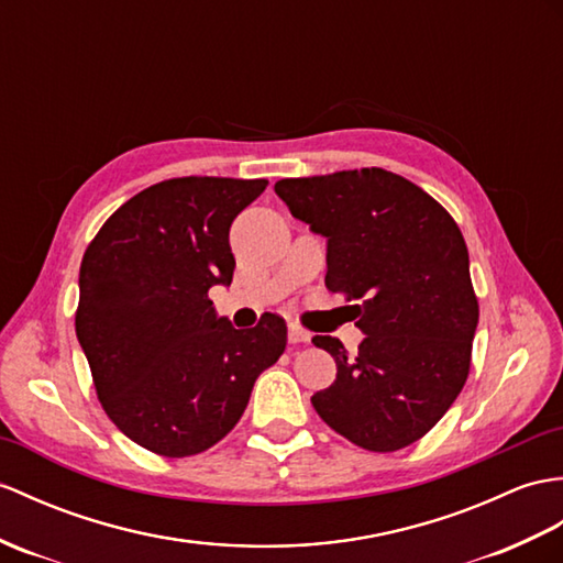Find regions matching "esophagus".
<instances>
[{
	"mask_svg": "<svg viewBox=\"0 0 563 563\" xmlns=\"http://www.w3.org/2000/svg\"><path fill=\"white\" fill-rule=\"evenodd\" d=\"M309 338H311V333L305 331L299 323L287 325V341H290V343H307Z\"/></svg>",
	"mask_w": 563,
	"mask_h": 563,
	"instance_id": "34e87169",
	"label": "esophagus"
}]
</instances>
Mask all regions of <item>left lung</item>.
I'll return each instance as SVG.
<instances>
[{
	"label": "left lung",
	"instance_id": "1",
	"mask_svg": "<svg viewBox=\"0 0 563 563\" xmlns=\"http://www.w3.org/2000/svg\"><path fill=\"white\" fill-rule=\"evenodd\" d=\"M290 213L325 238V287L345 292L364 333L355 357L338 338L335 382L311 396L338 434L367 451L422 439L459 398L479 319L463 234L427 191L382 167L276 181Z\"/></svg>",
	"mask_w": 563,
	"mask_h": 563
}]
</instances>
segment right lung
<instances>
[{
    "label": "right lung",
    "instance_id": "1",
    "mask_svg": "<svg viewBox=\"0 0 563 563\" xmlns=\"http://www.w3.org/2000/svg\"><path fill=\"white\" fill-rule=\"evenodd\" d=\"M266 179L177 177L108 218L78 273L76 338L104 412L167 459L211 449L240 422L258 374L287 343L278 313L250 331L218 317L230 285V225Z\"/></svg>",
    "mask_w": 563,
    "mask_h": 563
}]
</instances>
